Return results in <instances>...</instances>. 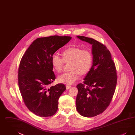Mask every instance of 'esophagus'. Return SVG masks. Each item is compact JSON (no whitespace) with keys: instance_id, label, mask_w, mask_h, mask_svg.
<instances>
[{"instance_id":"34e87169","label":"esophagus","mask_w":135,"mask_h":135,"mask_svg":"<svg viewBox=\"0 0 135 135\" xmlns=\"http://www.w3.org/2000/svg\"><path fill=\"white\" fill-rule=\"evenodd\" d=\"M66 88L67 90H69V89H70L71 86L70 85H66Z\"/></svg>"}]
</instances>
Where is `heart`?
<instances>
[{"instance_id":"heart-1","label":"heart","mask_w":135,"mask_h":135,"mask_svg":"<svg viewBox=\"0 0 135 135\" xmlns=\"http://www.w3.org/2000/svg\"><path fill=\"white\" fill-rule=\"evenodd\" d=\"M62 58L56 54L52 55L51 65L57 72H61L66 63H70V71L60 75L58 81L66 84L74 83L79 75H84L90 70L92 63L93 56L88 50H83L77 47H72L65 50L62 54Z\"/></svg>"}]
</instances>
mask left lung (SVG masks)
I'll use <instances>...</instances> for the list:
<instances>
[{
	"mask_svg": "<svg viewBox=\"0 0 135 135\" xmlns=\"http://www.w3.org/2000/svg\"><path fill=\"white\" fill-rule=\"evenodd\" d=\"M77 37L92 45L93 65L84 79V84L76 86V99L78 113L84 117H91L103 112L112 100L117 79L115 65L105 45L91 38L83 36Z\"/></svg>",
	"mask_w": 135,
	"mask_h": 135,
	"instance_id": "left-lung-1",
	"label": "left lung"
}]
</instances>
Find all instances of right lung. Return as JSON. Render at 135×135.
I'll list each match as a JSON object with an SVG mask.
<instances>
[{
  "mask_svg": "<svg viewBox=\"0 0 135 135\" xmlns=\"http://www.w3.org/2000/svg\"><path fill=\"white\" fill-rule=\"evenodd\" d=\"M70 36L54 35L35 40L22 57L18 70V85L26 107L40 117L54 115L58 100L66 90L64 84L50 86L55 80L52 55L67 44Z\"/></svg>",
  "mask_w": 135,
  "mask_h": 135,
  "instance_id": "right-lung-1",
  "label": "right lung"
}]
</instances>
